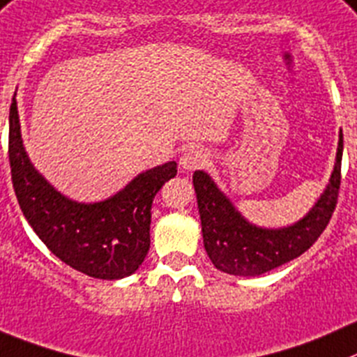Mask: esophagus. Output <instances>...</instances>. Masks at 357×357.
<instances>
[{"instance_id":"obj_1","label":"esophagus","mask_w":357,"mask_h":357,"mask_svg":"<svg viewBox=\"0 0 357 357\" xmlns=\"http://www.w3.org/2000/svg\"><path fill=\"white\" fill-rule=\"evenodd\" d=\"M206 161H208V154L202 147H196V145L185 149L184 154L181 155V166L188 172L202 168V166H205Z\"/></svg>"}]
</instances>
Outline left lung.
Instances as JSON below:
<instances>
[{
  "instance_id": "obj_1",
  "label": "left lung",
  "mask_w": 357,
  "mask_h": 357,
  "mask_svg": "<svg viewBox=\"0 0 357 357\" xmlns=\"http://www.w3.org/2000/svg\"><path fill=\"white\" fill-rule=\"evenodd\" d=\"M344 137L340 131L337 162L324 192L310 212L293 226L266 229L250 224L219 191L208 173L195 172L196 198L205 250L217 270L238 277L263 275L293 261L314 245L333 215L340 189Z\"/></svg>"
}]
</instances>
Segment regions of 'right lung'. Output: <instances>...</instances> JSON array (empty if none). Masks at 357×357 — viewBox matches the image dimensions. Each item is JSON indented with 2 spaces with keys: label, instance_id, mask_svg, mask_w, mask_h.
Returning a JSON list of instances; mask_svg holds the SVG:
<instances>
[{
  "label": "right lung",
  "instance_id": "right-lung-1",
  "mask_svg": "<svg viewBox=\"0 0 357 357\" xmlns=\"http://www.w3.org/2000/svg\"><path fill=\"white\" fill-rule=\"evenodd\" d=\"M8 124L13 191L24 217L47 249L73 270L94 278L117 280L135 273L151 247L154 196L176 175V162L140 173L105 202L79 203L56 191L29 161L15 96Z\"/></svg>",
  "mask_w": 357,
  "mask_h": 357
}]
</instances>
